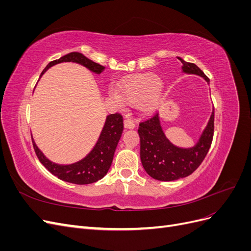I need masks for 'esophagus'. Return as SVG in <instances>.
<instances>
[{
    "instance_id": "34e87169",
    "label": "esophagus",
    "mask_w": 251,
    "mask_h": 251,
    "mask_svg": "<svg viewBox=\"0 0 251 251\" xmlns=\"http://www.w3.org/2000/svg\"><path fill=\"white\" fill-rule=\"evenodd\" d=\"M125 127H126V128H134V127H135L134 120L131 119V118L125 119Z\"/></svg>"
}]
</instances>
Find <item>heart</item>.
I'll return each mask as SVG.
<instances>
[{"label":"heart","instance_id":"heart-1","mask_svg":"<svg viewBox=\"0 0 251 251\" xmlns=\"http://www.w3.org/2000/svg\"><path fill=\"white\" fill-rule=\"evenodd\" d=\"M160 87V79L154 74H146L128 78L120 83L119 91L111 93L112 97L119 103L125 101L130 104H139L146 101L151 105L155 101V93Z\"/></svg>","mask_w":251,"mask_h":251}]
</instances>
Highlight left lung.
<instances>
[{
  "label": "left lung",
  "instance_id": "obj_1",
  "mask_svg": "<svg viewBox=\"0 0 251 251\" xmlns=\"http://www.w3.org/2000/svg\"><path fill=\"white\" fill-rule=\"evenodd\" d=\"M178 58L182 63L183 72L200 75L207 82L209 81L198 66ZM214 130L215 112H212L199 142L192 149H180L166 139L158 113H155L153 116L141 121L138 126L140 158L144 170L151 178L160 181H174L189 176L206 157L214 138Z\"/></svg>",
  "mask_w": 251,
  "mask_h": 251
}]
</instances>
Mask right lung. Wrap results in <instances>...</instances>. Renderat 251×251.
Here are the masks:
<instances>
[{"instance_id": "1", "label": "right lung", "mask_w": 251, "mask_h": 251, "mask_svg": "<svg viewBox=\"0 0 251 251\" xmlns=\"http://www.w3.org/2000/svg\"><path fill=\"white\" fill-rule=\"evenodd\" d=\"M64 62L77 63L88 68L89 70L95 73H101L104 67L94 63L93 60L87 58L79 52H71L59 59L50 62L43 70L42 74L46 72L50 67ZM124 132V118L119 113L111 114L107 117V121L102 128L100 137L98 139L96 146L91 151V153L83 158L82 160L70 165L55 164L43 155L42 151L35 146L32 140L33 149L41 163L52 175L58 179L70 182L74 184H90L102 179L107 175L113 161L114 153L117 148L118 141Z\"/></svg>"}]
</instances>
